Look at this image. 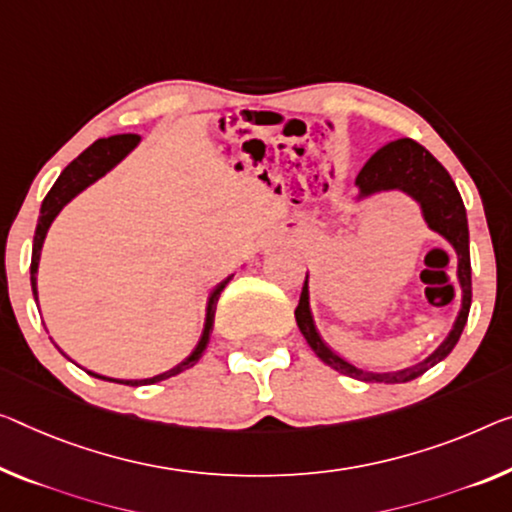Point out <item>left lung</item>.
<instances>
[{
    "instance_id": "left-lung-1",
    "label": "left lung",
    "mask_w": 512,
    "mask_h": 512,
    "mask_svg": "<svg viewBox=\"0 0 512 512\" xmlns=\"http://www.w3.org/2000/svg\"><path fill=\"white\" fill-rule=\"evenodd\" d=\"M359 187L357 201L366 199V196L380 194V192H403L421 206V215L426 219L428 229L442 235V238L455 249L458 254V281L462 290V304L455 318L451 332L442 341V345L432 352L419 364L403 371L393 373H373L364 371L343 357H338L329 345L322 341L316 322L311 316L309 306V274H306L300 304L295 309V320L300 332L304 334L306 343L311 345V350L325 361L327 366H332L334 371L355 377V380L364 382H384V384H400L410 382L414 377H419L432 368L439 361L451 355L455 343L460 341L462 329L467 325L469 318V306H471V261H469V226H467V210L462 203V196L455 187L453 178L448 176V171L432 157L426 148L416 144L414 139H396L391 144L382 146L380 151L371 155V160L364 164V169L359 171L355 180Z\"/></svg>"
}]
</instances>
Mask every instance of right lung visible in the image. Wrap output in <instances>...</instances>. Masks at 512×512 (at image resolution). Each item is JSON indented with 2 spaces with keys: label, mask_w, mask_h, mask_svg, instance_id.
Instances as JSON below:
<instances>
[{
  "label": "right lung",
  "mask_w": 512,
  "mask_h": 512,
  "mask_svg": "<svg viewBox=\"0 0 512 512\" xmlns=\"http://www.w3.org/2000/svg\"><path fill=\"white\" fill-rule=\"evenodd\" d=\"M139 141H141L139 135H114V137L93 141V144L86 148L82 155H77L75 160L70 162L64 171H61L57 183H54L52 190L47 192V196L43 199V206H41V215H38V224H36V233H34V249H31V290H34V300L36 302H38V286H36L38 261H41V249H43L45 235H47V231H50L54 217H57L61 208H64L66 203L73 201L77 194L84 192L86 187L96 183V180H100L102 176L107 174V171H112L116 164H119L123 157L139 144ZM231 277H233V274H231ZM231 277H226L222 283H217V286L212 288V293L208 297V306H206V325H203L199 343H196V348L190 352V357L180 361L178 366L169 368V371H164L160 375L144 377V380H116V377L98 375L93 371H86V373L93 375V377H100V380H107V382L130 384V387H144V384H155V382L169 380V377H174L178 373L187 371V368H192L208 348L212 325H215L217 300H219V295H222V290L226 288V283L231 281ZM57 350L61 352L59 345H57ZM61 355L68 359L66 352H61Z\"/></svg>",
  "instance_id": "add662e5"
}]
</instances>
